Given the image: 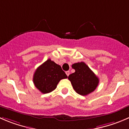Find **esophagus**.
Instances as JSON below:
<instances>
[{
  "label": "esophagus",
  "mask_w": 129,
  "mask_h": 129,
  "mask_svg": "<svg viewBox=\"0 0 129 129\" xmlns=\"http://www.w3.org/2000/svg\"><path fill=\"white\" fill-rule=\"evenodd\" d=\"M66 74H67V76H69V75H70L69 71H67V72H66Z\"/></svg>",
  "instance_id": "obj_1"
}]
</instances>
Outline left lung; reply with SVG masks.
Segmentation results:
<instances>
[{
  "label": "left lung",
  "mask_w": 129,
  "mask_h": 129,
  "mask_svg": "<svg viewBox=\"0 0 129 129\" xmlns=\"http://www.w3.org/2000/svg\"><path fill=\"white\" fill-rule=\"evenodd\" d=\"M75 70L68 76L73 88L76 92L86 95L94 91L99 84V78L84 62L72 64Z\"/></svg>",
  "instance_id": "obj_1"
}]
</instances>
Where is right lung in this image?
<instances>
[{"mask_svg": "<svg viewBox=\"0 0 129 129\" xmlns=\"http://www.w3.org/2000/svg\"><path fill=\"white\" fill-rule=\"evenodd\" d=\"M67 77L60 65L49 59L37 68L33 81L42 93L47 94L56 89L61 80Z\"/></svg>", "mask_w": 129, "mask_h": 129, "instance_id": "1", "label": "right lung"}]
</instances>
